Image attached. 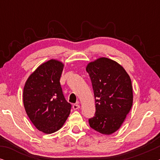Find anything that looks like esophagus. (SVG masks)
Segmentation results:
<instances>
[{
  "instance_id": "34e87169",
  "label": "esophagus",
  "mask_w": 160,
  "mask_h": 160,
  "mask_svg": "<svg viewBox=\"0 0 160 160\" xmlns=\"http://www.w3.org/2000/svg\"><path fill=\"white\" fill-rule=\"evenodd\" d=\"M79 108H80L79 104L76 103V104H73V110H77V109H78Z\"/></svg>"
}]
</instances>
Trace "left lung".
I'll list each match as a JSON object with an SVG mask.
<instances>
[{
    "instance_id": "8db88e82",
    "label": "left lung",
    "mask_w": 160,
    "mask_h": 160,
    "mask_svg": "<svg viewBox=\"0 0 160 160\" xmlns=\"http://www.w3.org/2000/svg\"><path fill=\"white\" fill-rule=\"evenodd\" d=\"M86 71L91 78L95 99V117L89 126L103 135L119 130L132 106L130 76L121 65L107 58L88 63Z\"/></svg>"
}]
</instances>
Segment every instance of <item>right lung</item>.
Wrapping results in <instances>:
<instances>
[{"label":"right lung","mask_w":160,"mask_h":160,"mask_svg":"<svg viewBox=\"0 0 160 160\" xmlns=\"http://www.w3.org/2000/svg\"><path fill=\"white\" fill-rule=\"evenodd\" d=\"M64 64L49 60L30 74L23 89V103L30 121L39 131L51 134L60 130L71 113L60 83Z\"/></svg>","instance_id":"obj_1"}]
</instances>
